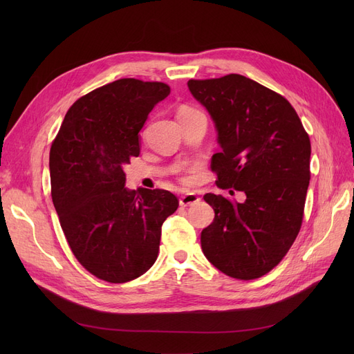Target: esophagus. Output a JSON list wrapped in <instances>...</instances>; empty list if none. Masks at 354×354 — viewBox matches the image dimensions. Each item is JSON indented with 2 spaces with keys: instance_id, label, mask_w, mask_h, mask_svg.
Here are the masks:
<instances>
[{
  "instance_id": "esophagus-1",
  "label": "esophagus",
  "mask_w": 354,
  "mask_h": 354,
  "mask_svg": "<svg viewBox=\"0 0 354 354\" xmlns=\"http://www.w3.org/2000/svg\"><path fill=\"white\" fill-rule=\"evenodd\" d=\"M201 198L196 195V194H185L183 196H180L179 199V203L180 207H192V205H196V203H199Z\"/></svg>"
}]
</instances>
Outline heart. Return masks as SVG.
I'll return each mask as SVG.
<instances>
[{
    "mask_svg": "<svg viewBox=\"0 0 354 354\" xmlns=\"http://www.w3.org/2000/svg\"><path fill=\"white\" fill-rule=\"evenodd\" d=\"M187 110H191V107H187V106H183V107H180V109H179V111H178V113H180V111H187Z\"/></svg>",
    "mask_w": 354,
    "mask_h": 354,
    "instance_id": "1",
    "label": "heart"
}]
</instances>
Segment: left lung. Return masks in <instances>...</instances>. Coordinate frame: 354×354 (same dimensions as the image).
<instances>
[{
    "label": "left lung",
    "instance_id": "8db88e82",
    "mask_svg": "<svg viewBox=\"0 0 354 354\" xmlns=\"http://www.w3.org/2000/svg\"><path fill=\"white\" fill-rule=\"evenodd\" d=\"M189 91L214 120L221 151L211 167L216 185L245 201L203 196L214 222L201 232L208 261L238 280L271 271L301 228L311 145L294 107L278 93L241 76L189 80Z\"/></svg>",
    "mask_w": 354,
    "mask_h": 354
}]
</instances>
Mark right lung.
Returning <instances> with one entry per match:
<instances>
[{
    "mask_svg": "<svg viewBox=\"0 0 354 354\" xmlns=\"http://www.w3.org/2000/svg\"><path fill=\"white\" fill-rule=\"evenodd\" d=\"M159 82L120 79L90 91L64 116L50 151L51 198L77 261L107 283H127L151 268L163 221L178 209L165 189L124 187L123 166L139 156V132L169 96Z\"/></svg>",
    "mask_w": 354,
    "mask_h": 354,
    "instance_id": "add662e5",
    "label": "right lung"
}]
</instances>
